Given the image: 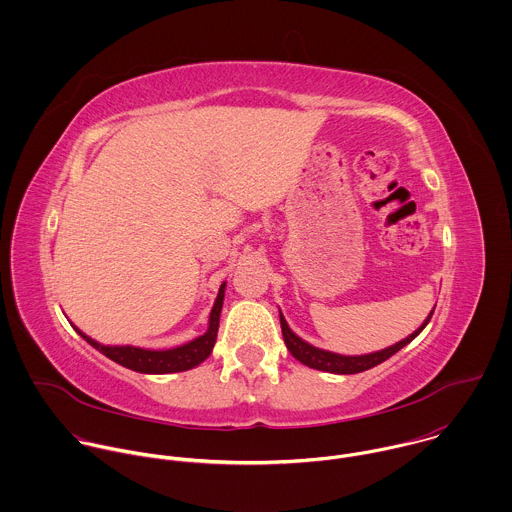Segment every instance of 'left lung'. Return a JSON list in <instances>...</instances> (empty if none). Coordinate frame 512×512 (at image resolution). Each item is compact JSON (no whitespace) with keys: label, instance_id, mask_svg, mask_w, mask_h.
<instances>
[{"label":"left lung","instance_id":"8db88e82","mask_svg":"<svg viewBox=\"0 0 512 512\" xmlns=\"http://www.w3.org/2000/svg\"><path fill=\"white\" fill-rule=\"evenodd\" d=\"M435 310V307H433ZM433 310L429 312V316L423 320V324L413 330L409 334L408 338L396 342L394 346H388L384 350H378V352H370V354H362V356H342V354H336V352H328V350H322V348H316L312 344H308L307 340H303L301 336H297L283 312L279 310V316H281V330H283V338H285V344L289 348V352L299 360L303 362L308 368H314V370H322V372H330V374H358V372H366L382 362H386L390 356H394L398 350H402L404 346H408L409 342L427 326V322L431 320V314Z\"/></svg>","mask_w":512,"mask_h":512}]
</instances>
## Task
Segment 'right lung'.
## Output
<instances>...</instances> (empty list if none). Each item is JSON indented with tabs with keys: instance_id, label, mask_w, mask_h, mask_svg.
Masks as SVG:
<instances>
[{
	"instance_id": "add662e5",
	"label": "right lung",
	"mask_w": 512,
	"mask_h": 512,
	"mask_svg": "<svg viewBox=\"0 0 512 512\" xmlns=\"http://www.w3.org/2000/svg\"><path fill=\"white\" fill-rule=\"evenodd\" d=\"M223 297H225V283L219 287L217 299L209 312V322H207V330L204 334L182 344V346L168 348V350H150V348H138V346H128V344L126 346L101 344L95 338L87 336L83 330H79L75 324H73V328L106 358H110L112 362H116L128 370H134L140 374L186 372V370L200 366L213 350V344L217 338V328H219V314L223 307Z\"/></svg>"
}]
</instances>
